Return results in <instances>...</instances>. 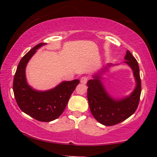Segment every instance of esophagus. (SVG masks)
<instances>
[{
    "label": "esophagus",
    "mask_w": 157,
    "mask_h": 157,
    "mask_svg": "<svg viewBox=\"0 0 157 157\" xmlns=\"http://www.w3.org/2000/svg\"><path fill=\"white\" fill-rule=\"evenodd\" d=\"M88 80V78L86 76H83L80 79V82L83 84H86Z\"/></svg>",
    "instance_id": "1"
}]
</instances>
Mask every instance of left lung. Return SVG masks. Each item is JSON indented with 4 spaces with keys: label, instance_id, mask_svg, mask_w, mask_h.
<instances>
[{
    "label": "left lung",
    "instance_id": "1",
    "mask_svg": "<svg viewBox=\"0 0 157 157\" xmlns=\"http://www.w3.org/2000/svg\"><path fill=\"white\" fill-rule=\"evenodd\" d=\"M126 63L134 71L137 85L132 94L121 100L113 99L103 87L99 76L87 83L89 106L94 117L101 124L111 126L121 123L134 114L139 105L141 94V79L138 63L134 56L127 51Z\"/></svg>",
    "mask_w": 157,
    "mask_h": 157
}]
</instances>
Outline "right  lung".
I'll list each match as a JSON object with an SVG mask.
<instances>
[{
	"label": "right lung",
	"mask_w": 157,
	"mask_h": 157,
	"mask_svg": "<svg viewBox=\"0 0 157 157\" xmlns=\"http://www.w3.org/2000/svg\"><path fill=\"white\" fill-rule=\"evenodd\" d=\"M44 44L40 43L23 56L15 73L13 89L16 102L23 112L38 121L49 122L57 119L64 111L79 80L63 82L46 92L34 90L28 85L25 74L26 65L36 50Z\"/></svg>",
	"instance_id": "obj_1"
}]
</instances>
